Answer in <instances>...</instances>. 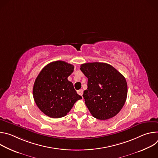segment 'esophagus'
I'll return each instance as SVG.
<instances>
[{"label":"esophagus","mask_w":158,"mask_h":158,"mask_svg":"<svg viewBox=\"0 0 158 158\" xmlns=\"http://www.w3.org/2000/svg\"><path fill=\"white\" fill-rule=\"evenodd\" d=\"M77 94L80 96H82V94H83V90L82 89H80V90H78V91H77Z\"/></svg>","instance_id":"obj_1"}]
</instances>
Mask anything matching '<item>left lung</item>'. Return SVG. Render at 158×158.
Wrapping results in <instances>:
<instances>
[{
    "label": "left lung",
    "instance_id": "1",
    "mask_svg": "<svg viewBox=\"0 0 158 158\" xmlns=\"http://www.w3.org/2000/svg\"><path fill=\"white\" fill-rule=\"evenodd\" d=\"M81 71L87 77V89L82 95L92 116L106 120L118 114L125 104L127 85L125 77L110 64L85 63Z\"/></svg>",
    "mask_w": 158,
    "mask_h": 158
}]
</instances>
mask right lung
Masks as SVG:
<instances>
[{
	"label": "right lung",
	"mask_w": 158,
	"mask_h": 158,
	"mask_svg": "<svg viewBox=\"0 0 158 158\" xmlns=\"http://www.w3.org/2000/svg\"><path fill=\"white\" fill-rule=\"evenodd\" d=\"M73 71V65L57 60L48 64L40 72L34 84L33 97L44 114L52 118L64 117L82 99L67 79Z\"/></svg>",
	"instance_id": "1"
}]
</instances>
